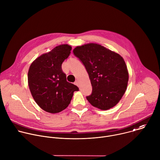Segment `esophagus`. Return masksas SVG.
<instances>
[{"label": "esophagus", "mask_w": 160, "mask_h": 160, "mask_svg": "<svg viewBox=\"0 0 160 160\" xmlns=\"http://www.w3.org/2000/svg\"><path fill=\"white\" fill-rule=\"evenodd\" d=\"M75 84L77 86L79 87V84H78V81H76V82H75Z\"/></svg>", "instance_id": "obj_1"}]
</instances>
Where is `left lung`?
Instances as JSON below:
<instances>
[{
  "label": "left lung",
  "instance_id": "obj_1",
  "mask_svg": "<svg viewBox=\"0 0 160 160\" xmlns=\"http://www.w3.org/2000/svg\"><path fill=\"white\" fill-rule=\"evenodd\" d=\"M73 52L84 65L92 86L87 97L93 107L108 110L116 105L128 87L129 73L118 53L96 43L77 46Z\"/></svg>",
  "mask_w": 160,
  "mask_h": 160
}]
</instances>
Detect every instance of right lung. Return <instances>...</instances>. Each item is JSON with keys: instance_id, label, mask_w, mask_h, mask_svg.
Here are the masks:
<instances>
[{"instance_id": "1", "label": "right lung", "mask_w": 160, "mask_h": 160, "mask_svg": "<svg viewBox=\"0 0 160 160\" xmlns=\"http://www.w3.org/2000/svg\"><path fill=\"white\" fill-rule=\"evenodd\" d=\"M72 46L60 44L38 57L28 71V85L39 107L47 112L58 113L70 104L77 86L67 81L62 65L71 52Z\"/></svg>"}]
</instances>
